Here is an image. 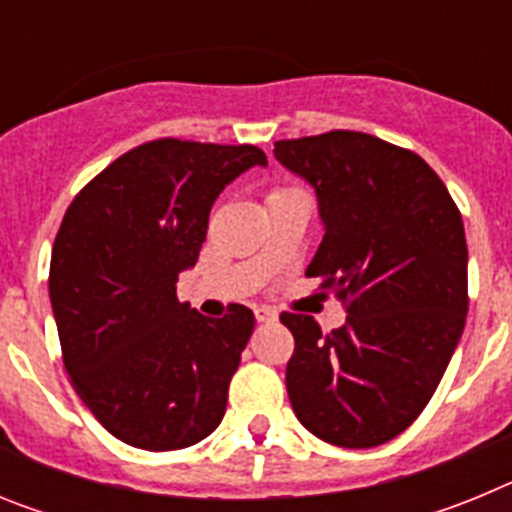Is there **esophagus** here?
Masks as SVG:
<instances>
[{
    "instance_id": "esophagus-1",
    "label": "esophagus",
    "mask_w": 512,
    "mask_h": 512,
    "mask_svg": "<svg viewBox=\"0 0 512 512\" xmlns=\"http://www.w3.org/2000/svg\"><path fill=\"white\" fill-rule=\"evenodd\" d=\"M253 315H256L259 323H274V320H277V310H271V307H256Z\"/></svg>"
}]
</instances>
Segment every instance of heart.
Here are the masks:
<instances>
[{
	"instance_id": "b5f03b06",
	"label": "heart",
	"mask_w": 512,
	"mask_h": 512,
	"mask_svg": "<svg viewBox=\"0 0 512 512\" xmlns=\"http://www.w3.org/2000/svg\"><path fill=\"white\" fill-rule=\"evenodd\" d=\"M282 192H292V189H274V192H271V194H282Z\"/></svg>"
}]
</instances>
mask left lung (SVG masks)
Returning a JSON list of instances; mask_svg holds the SVG:
<instances>
[{
    "label": "left lung",
    "instance_id": "1",
    "mask_svg": "<svg viewBox=\"0 0 512 512\" xmlns=\"http://www.w3.org/2000/svg\"><path fill=\"white\" fill-rule=\"evenodd\" d=\"M274 156L315 187L323 277L346 325L282 312L295 336L287 392L312 436L372 449L428 405L469 310L467 238L456 202L423 158L356 130L277 140Z\"/></svg>",
    "mask_w": 512,
    "mask_h": 512
}]
</instances>
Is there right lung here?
Masks as SVG:
<instances>
[{
  "instance_id": "1",
  "label": "right lung",
  "mask_w": 512,
  "mask_h": 512,
  "mask_svg": "<svg viewBox=\"0 0 512 512\" xmlns=\"http://www.w3.org/2000/svg\"><path fill=\"white\" fill-rule=\"evenodd\" d=\"M264 166L256 146L158 138L99 171L69 205L51 253V305L63 366L115 438L146 451L187 449L215 431L253 333V312L205 318L179 302L212 202Z\"/></svg>"
}]
</instances>
